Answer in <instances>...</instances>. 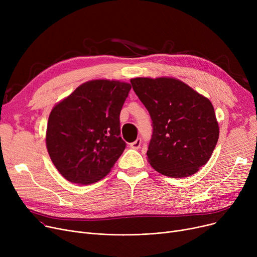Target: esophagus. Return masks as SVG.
Returning <instances> with one entry per match:
<instances>
[{
  "label": "esophagus",
  "instance_id": "1",
  "mask_svg": "<svg viewBox=\"0 0 257 257\" xmlns=\"http://www.w3.org/2000/svg\"><path fill=\"white\" fill-rule=\"evenodd\" d=\"M141 144H142V140L138 139L136 142L130 144V148H132V149H134V150H139L141 148Z\"/></svg>",
  "mask_w": 257,
  "mask_h": 257
}]
</instances>
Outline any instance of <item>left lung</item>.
<instances>
[{"mask_svg":"<svg viewBox=\"0 0 257 257\" xmlns=\"http://www.w3.org/2000/svg\"><path fill=\"white\" fill-rule=\"evenodd\" d=\"M130 82L152 118L149 164L168 177L192 176L209 160L219 140L211 102L176 78L138 77Z\"/></svg>","mask_w":257,"mask_h":257,"instance_id":"8db88e82","label":"left lung"}]
</instances>
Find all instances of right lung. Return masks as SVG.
Instances as JSON below:
<instances>
[{"mask_svg":"<svg viewBox=\"0 0 257 257\" xmlns=\"http://www.w3.org/2000/svg\"><path fill=\"white\" fill-rule=\"evenodd\" d=\"M130 89L117 80H90L53 107L47 150L67 181L90 184L110 172L126 148L119 113Z\"/></svg>","mask_w":257,"mask_h":257,"instance_id":"add662e5","label":"right lung"}]
</instances>
